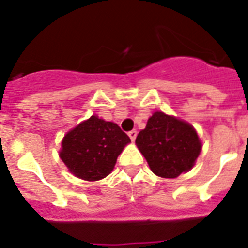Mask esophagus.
<instances>
[{
	"label": "esophagus",
	"instance_id": "34e87169",
	"mask_svg": "<svg viewBox=\"0 0 248 248\" xmlns=\"http://www.w3.org/2000/svg\"><path fill=\"white\" fill-rule=\"evenodd\" d=\"M128 135H129V138H130L131 139V141H134L135 139H137V135H138V131L137 130H130L128 133Z\"/></svg>",
	"mask_w": 248,
	"mask_h": 248
}]
</instances>
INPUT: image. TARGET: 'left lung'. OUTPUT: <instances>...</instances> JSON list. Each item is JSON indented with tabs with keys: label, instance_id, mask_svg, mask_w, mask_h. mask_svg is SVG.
Wrapping results in <instances>:
<instances>
[{
	"label": "left lung",
	"instance_id": "8db88e82",
	"mask_svg": "<svg viewBox=\"0 0 248 248\" xmlns=\"http://www.w3.org/2000/svg\"><path fill=\"white\" fill-rule=\"evenodd\" d=\"M135 144L151 171L166 179L192 169L202 146L194 126L163 111H155L149 118Z\"/></svg>",
	"mask_w": 248,
	"mask_h": 248
}]
</instances>
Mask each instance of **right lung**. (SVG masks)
<instances>
[{"label":"right lung","mask_w":248,"mask_h":248,"mask_svg":"<svg viewBox=\"0 0 248 248\" xmlns=\"http://www.w3.org/2000/svg\"><path fill=\"white\" fill-rule=\"evenodd\" d=\"M129 143L130 138L115 123L92 115L64 135L59 156L74 176L97 181L113 171Z\"/></svg>","instance_id":"add662e5"}]
</instances>
